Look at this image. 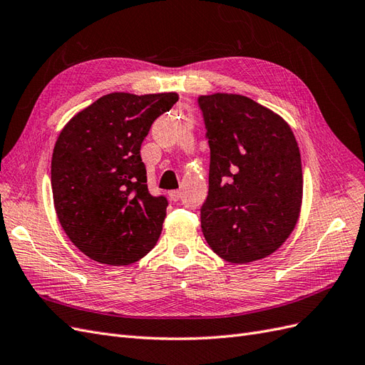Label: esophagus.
<instances>
[{
	"instance_id": "esophagus-1",
	"label": "esophagus",
	"mask_w": 365,
	"mask_h": 365,
	"mask_svg": "<svg viewBox=\"0 0 365 365\" xmlns=\"http://www.w3.org/2000/svg\"><path fill=\"white\" fill-rule=\"evenodd\" d=\"M169 197L172 201H178L180 197H181V192L180 190H170L169 192Z\"/></svg>"
}]
</instances>
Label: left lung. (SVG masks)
<instances>
[{
    "label": "left lung",
    "mask_w": 365,
    "mask_h": 365,
    "mask_svg": "<svg viewBox=\"0 0 365 365\" xmlns=\"http://www.w3.org/2000/svg\"><path fill=\"white\" fill-rule=\"evenodd\" d=\"M210 146L208 195L201 207L207 244L231 263L269 256L300 216L303 172L289 125L251 98L200 96Z\"/></svg>",
    "instance_id": "left-lung-1"
}]
</instances>
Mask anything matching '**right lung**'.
Segmentation results:
<instances>
[{
    "mask_svg": "<svg viewBox=\"0 0 365 365\" xmlns=\"http://www.w3.org/2000/svg\"><path fill=\"white\" fill-rule=\"evenodd\" d=\"M176 93H111L61 130L51 158L59 222L73 244L105 264L145 257L161 235L168 200L148 189L141 143Z\"/></svg>",
    "mask_w": 365,
    "mask_h": 365,
    "instance_id": "add662e5",
    "label": "right lung"
}]
</instances>
